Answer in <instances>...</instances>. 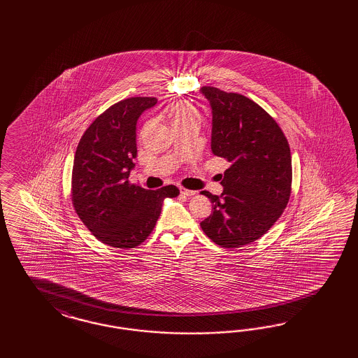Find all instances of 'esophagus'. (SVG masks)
<instances>
[{
	"instance_id": "obj_1",
	"label": "esophagus",
	"mask_w": 358,
	"mask_h": 358,
	"mask_svg": "<svg viewBox=\"0 0 358 358\" xmlns=\"http://www.w3.org/2000/svg\"><path fill=\"white\" fill-rule=\"evenodd\" d=\"M180 192H181V194L186 195V196H190V195H194L196 193L194 190H187L185 187H180Z\"/></svg>"
}]
</instances>
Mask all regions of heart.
I'll return each mask as SVG.
<instances>
[{
    "mask_svg": "<svg viewBox=\"0 0 358 358\" xmlns=\"http://www.w3.org/2000/svg\"><path fill=\"white\" fill-rule=\"evenodd\" d=\"M172 120H173V124L198 120V113L192 103L181 101V102H177L172 108Z\"/></svg>",
    "mask_w": 358,
    "mask_h": 358,
    "instance_id": "1",
    "label": "heart"
}]
</instances>
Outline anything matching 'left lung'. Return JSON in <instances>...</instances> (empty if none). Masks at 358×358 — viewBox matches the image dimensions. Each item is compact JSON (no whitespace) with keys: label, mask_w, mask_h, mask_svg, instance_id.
I'll return each instance as SVG.
<instances>
[{"label":"left lung","mask_w":358,"mask_h":358,"mask_svg":"<svg viewBox=\"0 0 358 358\" xmlns=\"http://www.w3.org/2000/svg\"><path fill=\"white\" fill-rule=\"evenodd\" d=\"M213 110L211 150L231 166L223 193L202 192L213 203L201 228L215 244L238 248L266 234L287 206L293 169L285 134L260 105L238 93L203 87Z\"/></svg>","instance_id":"8db88e82"}]
</instances>
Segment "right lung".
I'll return each mask as SVG.
<instances>
[{
	"label": "right lung",
	"mask_w": 358,
	"mask_h": 358,
	"mask_svg": "<svg viewBox=\"0 0 358 358\" xmlns=\"http://www.w3.org/2000/svg\"><path fill=\"white\" fill-rule=\"evenodd\" d=\"M155 97H131L114 103L92 122L77 145L71 196L77 215L96 238L129 250L151 235L165 198L174 185L147 190L129 181L136 157V129Z\"/></svg>",
	"instance_id": "right-lung-1"
}]
</instances>
